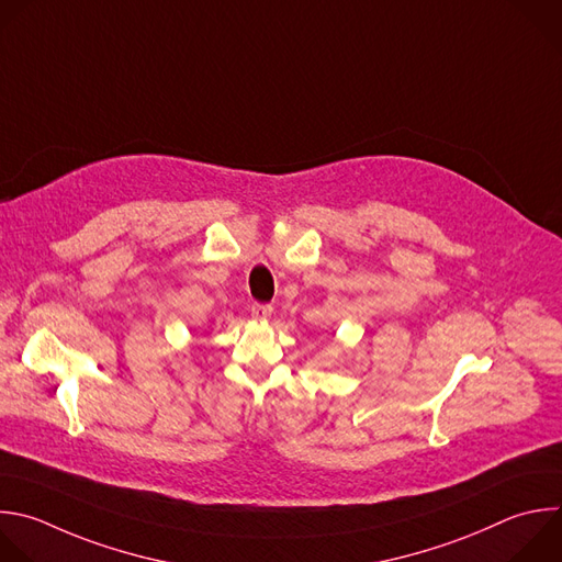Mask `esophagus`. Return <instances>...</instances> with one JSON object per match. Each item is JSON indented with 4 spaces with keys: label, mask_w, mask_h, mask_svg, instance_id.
<instances>
[{
    "label": "esophagus",
    "mask_w": 562,
    "mask_h": 562,
    "mask_svg": "<svg viewBox=\"0 0 562 562\" xmlns=\"http://www.w3.org/2000/svg\"><path fill=\"white\" fill-rule=\"evenodd\" d=\"M249 311H251V317H256V319H267V317H271V313H273V306H271V304H260V302H254Z\"/></svg>",
    "instance_id": "34e87169"
}]
</instances>
